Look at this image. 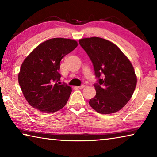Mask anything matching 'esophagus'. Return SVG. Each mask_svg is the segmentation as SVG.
<instances>
[{"mask_svg":"<svg viewBox=\"0 0 157 157\" xmlns=\"http://www.w3.org/2000/svg\"><path fill=\"white\" fill-rule=\"evenodd\" d=\"M85 85H82V86H78V88H80V89H82V88H85Z\"/></svg>","mask_w":157,"mask_h":157,"instance_id":"34e87169","label":"esophagus"}]
</instances>
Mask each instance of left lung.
Wrapping results in <instances>:
<instances>
[{
	"label": "left lung",
	"instance_id": "1",
	"mask_svg": "<svg viewBox=\"0 0 157 157\" xmlns=\"http://www.w3.org/2000/svg\"><path fill=\"white\" fill-rule=\"evenodd\" d=\"M79 42L99 78L94 85L96 95L90 99V106L104 115L120 110L132 98L137 82L132 63L116 44L106 39L91 37L79 39Z\"/></svg>",
	"mask_w": 157,
	"mask_h": 157
}]
</instances>
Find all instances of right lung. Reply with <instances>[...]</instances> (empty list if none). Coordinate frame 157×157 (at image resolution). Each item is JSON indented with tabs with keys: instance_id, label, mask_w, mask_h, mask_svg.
Returning a JSON list of instances; mask_svg holds the SVG:
<instances>
[{
	"instance_id": "1",
	"label": "right lung",
	"mask_w": 157,
	"mask_h": 157,
	"mask_svg": "<svg viewBox=\"0 0 157 157\" xmlns=\"http://www.w3.org/2000/svg\"><path fill=\"white\" fill-rule=\"evenodd\" d=\"M78 45L72 39H49L37 46L25 59L18 73V83L31 106L51 113L66 105L72 88L58 82L61 77L59 64Z\"/></svg>"
}]
</instances>
